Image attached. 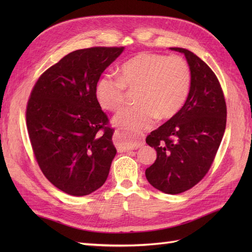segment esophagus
<instances>
[{
	"instance_id": "esophagus-1",
	"label": "esophagus",
	"mask_w": 252,
	"mask_h": 252,
	"mask_svg": "<svg viewBox=\"0 0 252 252\" xmlns=\"http://www.w3.org/2000/svg\"><path fill=\"white\" fill-rule=\"evenodd\" d=\"M114 142L117 146L118 152L123 153L127 151H133V149H137L144 145V142H136L134 144H126L121 142V132L119 130H116L114 133Z\"/></svg>"
}]
</instances>
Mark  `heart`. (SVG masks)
<instances>
[{
  "label": "heart",
  "instance_id": "b5f03b06",
  "mask_svg": "<svg viewBox=\"0 0 252 252\" xmlns=\"http://www.w3.org/2000/svg\"><path fill=\"white\" fill-rule=\"evenodd\" d=\"M191 70L182 56L143 52L120 68V77L104 74L96 84L99 105L109 111L119 110L126 99V89L137 91L138 104L122 109L114 123L126 135V144H134L156 119L169 120L178 115L189 97Z\"/></svg>",
  "mask_w": 252,
  "mask_h": 252
}]
</instances>
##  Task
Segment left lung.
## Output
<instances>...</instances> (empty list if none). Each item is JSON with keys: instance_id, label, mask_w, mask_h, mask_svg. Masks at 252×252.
I'll return each mask as SVG.
<instances>
[{"instance_id": "8db88e82", "label": "left lung", "mask_w": 252, "mask_h": 252, "mask_svg": "<svg viewBox=\"0 0 252 252\" xmlns=\"http://www.w3.org/2000/svg\"><path fill=\"white\" fill-rule=\"evenodd\" d=\"M183 53L191 70L189 97L178 115L147 135L157 152L145 171L147 181L165 194H181L205 178L215 161L226 126V103L221 84L207 63L189 50Z\"/></svg>"}]
</instances>
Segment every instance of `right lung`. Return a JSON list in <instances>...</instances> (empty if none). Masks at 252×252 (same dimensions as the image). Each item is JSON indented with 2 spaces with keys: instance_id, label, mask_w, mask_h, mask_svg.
<instances>
[{
  "instance_id": "add662e5",
  "label": "right lung",
  "mask_w": 252,
  "mask_h": 252,
  "mask_svg": "<svg viewBox=\"0 0 252 252\" xmlns=\"http://www.w3.org/2000/svg\"><path fill=\"white\" fill-rule=\"evenodd\" d=\"M125 47L69 53L37 79L26 121L34 158L45 178L68 195L85 196L105 183L117 149L114 129L96 97L100 74Z\"/></svg>"
}]
</instances>
